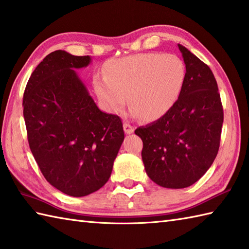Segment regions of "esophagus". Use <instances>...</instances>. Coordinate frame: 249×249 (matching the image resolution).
<instances>
[{
  "mask_svg": "<svg viewBox=\"0 0 249 249\" xmlns=\"http://www.w3.org/2000/svg\"><path fill=\"white\" fill-rule=\"evenodd\" d=\"M123 127H124V131L126 134H133L134 133V127L131 125H129L128 123H124V125H123Z\"/></svg>",
  "mask_w": 249,
  "mask_h": 249,
  "instance_id": "34e87169",
  "label": "esophagus"
}]
</instances>
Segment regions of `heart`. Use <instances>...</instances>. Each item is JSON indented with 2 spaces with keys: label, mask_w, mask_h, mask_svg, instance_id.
Segmentation results:
<instances>
[{
  "label": "heart",
  "mask_w": 249,
  "mask_h": 249,
  "mask_svg": "<svg viewBox=\"0 0 249 249\" xmlns=\"http://www.w3.org/2000/svg\"><path fill=\"white\" fill-rule=\"evenodd\" d=\"M187 70L181 58L172 53H141L112 59L104 76H94V89L107 111L119 113L126 104L145 122L167 113L181 94Z\"/></svg>",
  "instance_id": "1"
}]
</instances>
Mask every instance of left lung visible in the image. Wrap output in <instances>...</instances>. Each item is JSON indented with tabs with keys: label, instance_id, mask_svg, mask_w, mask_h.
<instances>
[{
	"label": "left lung",
	"instance_id": "1",
	"mask_svg": "<svg viewBox=\"0 0 249 249\" xmlns=\"http://www.w3.org/2000/svg\"><path fill=\"white\" fill-rule=\"evenodd\" d=\"M187 76L176 104L163 118L135 130L143 142L145 173L159 186H192L215 160L223 123V109L212 70L178 44Z\"/></svg>",
	"mask_w": 249,
	"mask_h": 249
}]
</instances>
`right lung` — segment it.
I'll return each mask as SVG.
<instances>
[{"instance_id":"obj_1","label":"right lung","mask_w":249,"mask_h":249,"mask_svg":"<svg viewBox=\"0 0 249 249\" xmlns=\"http://www.w3.org/2000/svg\"><path fill=\"white\" fill-rule=\"evenodd\" d=\"M90 61L51 53L32 72L22 101L29 145L43 176L75 197L105 186L124 140L121 119L97 107L75 71Z\"/></svg>"}]
</instances>
